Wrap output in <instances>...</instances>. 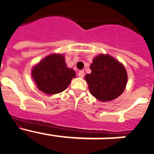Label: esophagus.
<instances>
[{"label":"esophagus","mask_w":154,"mask_h":154,"mask_svg":"<svg viewBox=\"0 0 154 154\" xmlns=\"http://www.w3.org/2000/svg\"><path fill=\"white\" fill-rule=\"evenodd\" d=\"M77 75H78L79 77L83 78V77H85V71H84V70H81V71H79V73Z\"/></svg>","instance_id":"esophagus-1"}]
</instances>
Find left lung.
<instances>
[{"mask_svg": "<svg viewBox=\"0 0 154 154\" xmlns=\"http://www.w3.org/2000/svg\"><path fill=\"white\" fill-rule=\"evenodd\" d=\"M91 73L85 81L91 94L101 101L117 98L125 89L128 80L125 66L109 54L94 57L90 66Z\"/></svg>", "mask_w": 154, "mask_h": 154, "instance_id": "8db88e82", "label": "left lung"}]
</instances>
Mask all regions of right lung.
I'll list each match as a JSON object with an SVG mask.
<instances>
[{
	"label": "right lung",
	"instance_id": "right-lung-1",
	"mask_svg": "<svg viewBox=\"0 0 154 154\" xmlns=\"http://www.w3.org/2000/svg\"><path fill=\"white\" fill-rule=\"evenodd\" d=\"M76 73L66 66L64 56L53 53L45 57L32 69V77L38 90L55 94L66 90Z\"/></svg>",
	"mask_w": 154,
	"mask_h": 154
}]
</instances>
